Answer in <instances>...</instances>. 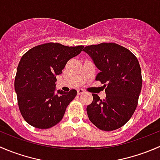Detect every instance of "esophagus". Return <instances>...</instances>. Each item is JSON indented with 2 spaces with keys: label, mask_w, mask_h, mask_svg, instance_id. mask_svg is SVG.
<instances>
[{
  "label": "esophagus",
  "mask_w": 160,
  "mask_h": 160,
  "mask_svg": "<svg viewBox=\"0 0 160 160\" xmlns=\"http://www.w3.org/2000/svg\"><path fill=\"white\" fill-rule=\"evenodd\" d=\"M84 92H85V90H83V89H78V90H77V93H78L79 95L82 94V93H84Z\"/></svg>",
  "instance_id": "obj_1"
}]
</instances>
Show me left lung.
Returning a JSON list of instances; mask_svg holds the SVG:
<instances>
[{
	"label": "left lung",
	"instance_id": "left-lung-1",
	"mask_svg": "<svg viewBox=\"0 0 160 160\" xmlns=\"http://www.w3.org/2000/svg\"><path fill=\"white\" fill-rule=\"evenodd\" d=\"M100 70L96 80L104 83L106 98L95 93L87 107L90 121L103 131H113L129 121L138 105L142 85L141 68L135 55L116 43H101L83 49Z\"/></svg>",
	"mask_w": 160,
	"mask_h": 160
}]
</instances>
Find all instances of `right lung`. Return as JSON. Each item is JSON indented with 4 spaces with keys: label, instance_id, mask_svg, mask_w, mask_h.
I'll return each mask as SVG.
<instances>
[{
    "label": "right lung",
    "instance_id": "add662e5",
    "mask_svg": "<svg viewBox=\"0 0 160 160\" xmlns=\"http://www.w3.org/2000/svg\"><path fill=\"white\" fill-rule=\"evenodd\" d=\"M83 46H66L45 43L22 56L17 69L14 90L22 117L32 126L52 128L63 118L77 90H56V76L62 73L71 58L81 52Z\"/></svg>",
    "mask_w": 160,
    "mask_h": 160
}]
</instances>
